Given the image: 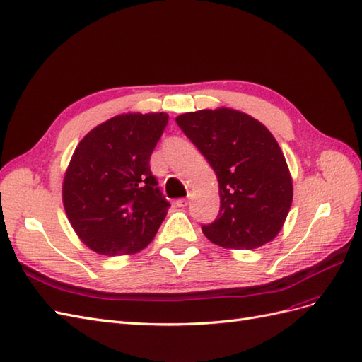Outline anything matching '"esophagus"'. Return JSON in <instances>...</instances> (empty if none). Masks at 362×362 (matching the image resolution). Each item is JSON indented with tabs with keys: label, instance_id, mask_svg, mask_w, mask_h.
<instances>
[{
	"label": "esophagus",
	"instance_id": "obj_1",
	"mask_svg": "<svg viewBox=\"0 0 362 362\" xmlns=\"http://www.w3.org/2000/svg\"><path fill=\"white\" fill-rule=\"evenodd\" d=\"M188 203H189L188 199H179V200H175V206H177V208H187Z\"/></svg>",
	"mask_w": 362,
	"mask_h": 362
}]
</instances>
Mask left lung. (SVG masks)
Listing matches in <instances>:
<instances>
[{
  "instance_id": "left-lung-1",
  "label": "left lung",
  "mask_w": 362,
  "mask_h": 362,
  "mask_svg": "<svg viewBox=\"0 0 362 362\" xmlns=\"http://www.w3.org/2000/svg\"><path fill=\"white\" fill-rule=\"evenodd\" d=\"M175 122L218 179L220 214L202 227L206 238L238 250L274 240L291 208L293 179L270 130L227 107L183 113Z\"/></svg>"
}]
</instances>
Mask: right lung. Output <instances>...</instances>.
I'll return each mask as SVG.
<instances>
[{"label":"right lung","instance_id":"1","mask_svg":"<svg viewBox=\"0 0 362 362\" xmlns=\"http://www.w3.org/2000/svg\"><path fill=\"white\" fill-rule=\"evenodd\" d=\"M168 115L122 113L78 142L62 187L68 220L90 250L132 255L153 241L170 203L150 171Z\"/></svg>","mask_w":362,"mask_h":362}]
</instances>
